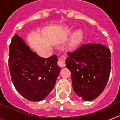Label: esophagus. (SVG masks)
Returning a JSON list of instances; mask_svg holds the SVG:
<instances>
[{"mask_svg": "<svg viewBox=\"0 0 120 120\" xmlns=\"http://www.w3.org/2000/svg\"><path fill=\"white\" fill-rule=\"evenodd\" d=\"M58 65L61 67H65V57L61 56V57L59 59V61H58Z\"/></svg>", "mask_w": 120, "mask_h": 120, "instance_id": "obj_1", "label": "esophagus"}]
</instances>
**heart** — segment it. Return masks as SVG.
I'll return each mask as SVG.
<instances>
[{"label": "heart", "mask_w": 120, "mask_h": 120, "mask_svg": "<svg viewBox=\"0 0 120 120\" xmlns=\"http://www.w3.org/2000/svg\"><path fill=\"white\" fill-rule=\"evenodd\" d=\"M84 38L83 31L77 29L72 33L67 43V47L69 50H74L79 46Z\"/></svg>", "instance_id": "b5f03b06"}]
</instances>
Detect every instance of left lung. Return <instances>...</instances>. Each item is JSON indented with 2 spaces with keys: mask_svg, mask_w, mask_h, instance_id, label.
Masks as SVG:
<instances>
[{
  "mask_svg": "<svg viewBox=\"0 0 120 120\" xmlns=\"http://www.w3.org/2000/svg\"><path fill=\"white\" fill-rule=\"evenodd\" d=\"M66 67L71 73L72 85L76 94L85 101H91L104 91L111 71V53L101 44L81 45L68 53Z\"/></svg>",
  "mask_w": 120,
  "mask_h": 120,
  "instance_id": "left-lung-1",
  "label": "left lung"
}]
</instances>
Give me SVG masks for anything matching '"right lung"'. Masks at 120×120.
I'll list each match as a JSON object with an SVG mask.
<instances>
[{"label": "right lung", "instance_id": "obj_1", "mask_svg": "<svg viewBox=\"0 0 120 120\" xmlns=\"http://www.w3.org/2000/svg\"><path fill=\"white\" fill-rule=\"evenodd\" d=\"M57 61L56 55L40 57L21 37H13L9 47V70L15 87L26 99L39 101L53 90L61 71Z\"/></svg>", "mask_w": 120, "mask_h": 120}]
</instances>
